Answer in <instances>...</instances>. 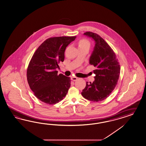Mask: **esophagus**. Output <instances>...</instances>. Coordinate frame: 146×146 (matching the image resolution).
I'll list each match as a JSON object with an SVG mask.
<instances>
[{
    "label": "esophagus",
    "instance_id": "1",
    "mask_svg": "<svg viewBox=\"0 0 146 146\" xmlns=\"http://www.w3.org/2000/svg\"><path fill=\"white\" fill-rule=\"evenodd\" d=\"M77 79L78 78L77 77H74V76H72V77H71V79H72V80H73V81H76L77 80Z\"/></svg>",
    "mask_w": 146,
    "mask_h": 146
}]
</instances>
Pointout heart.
<instances>
[{
	"label": "heart",
	"mask_w": 146,
	"mask_h": 146,
	"mask_svg": "<svg viewBox=\"0 0 146 146\" xmlns=\"http://www.w3.org/2000/svg\"><path fill=\"white\" fill-rule=\"evenodd\" d=\"M90 46V43L87 40H80L78 42V47H81V46Z\"/></svg>",
	"instance_id": "obj_1"
}]
</instances>
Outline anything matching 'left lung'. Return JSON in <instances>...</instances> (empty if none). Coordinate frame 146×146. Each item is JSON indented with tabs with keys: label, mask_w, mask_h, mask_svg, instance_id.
<instances>
[{
	"label": "left lung",
	"mask_w": 146,
	"mask_h": 146,
	"mask_svg": "<svg viewBox=\"0 0 146 146\" xmlns=\"http://www.w3.org/2000/svg\"><path fill=\"white\" fill-rule=\"evenodd\" d=\"M95 42L90 64L96 68L93 70L95 80L86 82L82 96L88 100L98 102L106 98L116 86L120 74V67L116 55L108 44L97 34L87 32L84 34Z\"/></svg>",
	"instance_id": "left-lung-1"
}]
</instances>
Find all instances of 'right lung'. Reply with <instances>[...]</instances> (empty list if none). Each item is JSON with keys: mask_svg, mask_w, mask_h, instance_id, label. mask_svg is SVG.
Returning <instances> with one entry per match:
<instances>
[{"mask_svg": "<svg viewBox=\"0 0 146 146\" xmlns=\"http://www.w3.org/2000/svg\"><path fill=\"white\" fill-rule=\"evenodd\" d=\"M76 36L49 38L34 53L27 70V79L35 96L42 102L55 104L66 96L71 85L70 78L58 75V64L64 59L66 47Z\"/></svg>", "mask_w": 146, "mask_h": 146, "instance_id": "1", "label": "right lung"}]
</instances>
